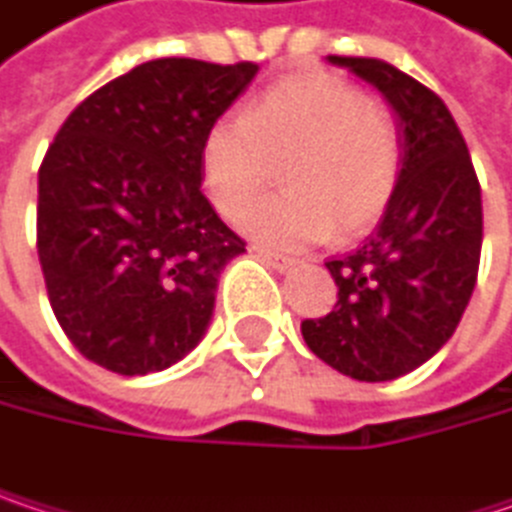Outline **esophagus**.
<instances>
[{
  "label": "esophagus",
  "instance_id": "1",
  "mask_svg": "<svg viewBox=\"0 0 512 512\" xmlns=\"http://www.w3.org/2000/svg\"><path fill=\"white\" fill-rule=\"evenodd\" d=\"M256 256H259L262 262H268L271 268H277V271H289V268L298 265L295 256H283V253H274V250H265V247H256Z\"/></svg>",
  "mask_w": 512,
  "mask_h": 512
}]
</instances>
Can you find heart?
<instances>
[{"mask_svg": "<svg viewBox=\"0 0 512 512\" xmlns=\"http://www.w3.org/2000/svg\"><path fill=\"white\" fill-rule=\"evenodd\" d=\"M283 165L286 194L244 217L247 232L277 247L370 229L402 175L396 119L337 74L274 83L244 116H223L202 136L199 166L211 205L238 220Z\"/></svg>", "mask_w": 512, "mask_h": 512, "instance_id": "1", "label": "heart"}]
</instances>
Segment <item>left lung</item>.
I'll return each mask as SVG.
<instances>
[{
	"label": "left lung",
	"instance_id": "1",
	"mask_svg": "<svg viewBox=\"0 0 512 512\" xmlns=\"http://www.w3.org/2000/svg\"><path fill=\"white\" fill-rule=\"evenodd\" d=\"M376 86L402 133V175L379 229L328 265L337 304L304 319L316 358L358 382L426 364L456 331L480 268L483 205L468 145L444 101L382 59L328 56Z\"/></svg>",
	"mask_w": 512,
	"mask_h": 512
}]
</instances>
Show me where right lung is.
Masks as SVG:
<instances>
[{"label": "right lung", "instance_id": "obj_1", "mask_svg": "<svg viewBox=\"0 0 512 512\" xmlns=\"http://www.w3.org/2000/svg\"><path fill=\"white\" fill-rule=\"evenodd\" d=\"M259 65L154 59L92 92L38 169V259L50 307L92 364L145 376L181 361L244 253L202 184V136Z\"/></svg>", "mask_w": 512, "mask_h": 512}]
</instances>
